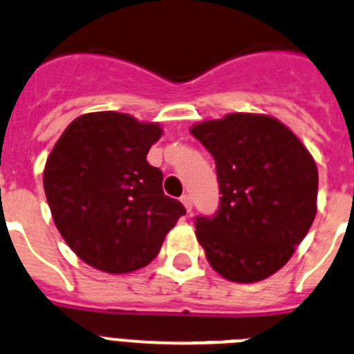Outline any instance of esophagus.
<instances>
[{
	"instance_id": "1",
	"label": "esophagus",
	"mask_w": 354,
	"mask_h": 354,
	"mask_svg": "<svg viewBox=\"0 0 354 354\" xmlns=\"http://www.w3.org/2000/svg\"><path fill=\"white\" fill-rule=\"evenodd\" d=\"M180 201L183 203V207L187 208V212H192V198L189 194H183L180 198Z\"/></svg>"
}]
</instances>
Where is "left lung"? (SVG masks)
Listing matches in <instances>:
<instances>
[{
    "label": "left lung",
    "mask_w": 354,
    "mask_h": 354,
    "mask_svg": "<svg viewBox=\"0 0 354 354\" xmlns=\"http://www.w3.org/2000/svg\"><path fill=\"white\" fill-rule=\"evenodd\" d=\"M190 133L214 156L219 181L217 212L194 219L208 262L236 283L274 274L315 219L312 155L287 126L257 113L199 122Z\"/></svg>",
    "instance_id": "left-lung-1"
}]
</instances>
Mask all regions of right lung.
Segmentation results:
<instances>
[{"mask_svg": "<svg viewBox=\"0 0 354 354\" xmlns=\"http://www.w3.org/2000/svg\"><path fill=\"white\" fill-rule=\"evenodd\" d=\"M155 122L118 112L80 115L55 144L44 192L58 232L96 269L122 274L147 266L185 207L162 190V171L147 164L160 139Z\"/></svg>", "mask_w": 354, "mask_h": 354, "instance_id": "add662e5", "label": "right lung"}]
</instances>
